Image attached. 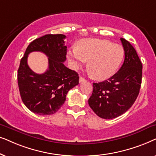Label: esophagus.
I'll use <instances>...</instances> for the list:
<instances>
[{
  "label": "esophagus",
  "mask_w": 156,
  "mask_h": 156,
  "mask_svg": "<svg viewBox=\"0 0 156 156\" xmlns=\"http://www.w3.org/2000/svg\"><path fill=\"white\" fill-rule=\"evenodd\" d=\"M85 80H86V79H85L84 78H83L82 76H80V78H79V82L80 83L83 82V81H85Z\"/></svg>",
  "instance_id": "34e87169"
}]
</instances>
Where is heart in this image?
Listing matches in <instances>:
<instances>
[{"label":"heart","mask_w":156,"mask_h":156,"mask_svg":"<svg viewBox=\"0 0 156 156\" xmlns=\"http://www.w3.org/2000/svg\"><path fill=\"white\" fill-rule=\"evenodd\" d=\"M68 55L75 67L88 61L90 73L98 80H105L113 76L123 62L125 51L122 45L102 39H86L78 43L77 48L68 51Z\"/></svg>","instance_id":"b5f03b06"}]
</instances>
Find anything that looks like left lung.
I'll return each mask as SVG.
<instances>
[{
  "label": "left lung",
  "mask_w": 156,
  "mask_h": 156,
  "mask_svg": "<svg viewBox=\"0 0 156 156\" xmlns=\"http://www.w3.org/2000/svg\"><path fill=\"white\" fill-rule=\"evenodd\" d=\"M125 59L120 70L100 83H93L88 104L100 118L113 119L128 111L138 97L142 80V63L133 45L120 38Z\"/></svg>",
  "instance_id": "8db88e82"
}]
</instances>
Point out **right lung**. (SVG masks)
I'll use <instances>...</instances> for the list:
<instances>
[{
  "mask_svg": "<svg viewBox=\"0 0 156 156\" xmlns=\"http://www.w3.org/2000/svg\"><path fill=\"white\" fill-rule=\"evenodd\" d=\"M66 36L48 34L32 41L20 60L18 70V84L25 105L33 113L41 115H52L66 101L70 89L79 83L76 71L66 67L67 47ZM42 51L49 58V69L42 74L31 70L27 63L28 54Z\"/></svg>",
  "mask_w": 156,
  "mask_h": 156,
  "instance_id": "obj_1",
  "label": "right lung"
}]
</instances>
